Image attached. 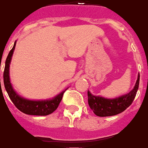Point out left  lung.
I'll return each mask as SVG.
<instances>
[{
    "mask_svg": "<svg viewBox=\"0 0 148 148\" xmlns=\"http://www.w3.org/2000/svg\"><path fill=\"white\" fill-rule=\"evenodd\" d=\"M140 83V74L136 79V84L132 90L128 94L113 99H108L103 97L94 96L90 91L87 92L88 104L91 110L97 116L106 117L112 116L124 112L133 103L138 90Z\"/></svg>",
    "mask_w": 148,
    "mask_h": 148,
    "instance_id": "obj_1",
    "label": "left lung"
}]
</instances>
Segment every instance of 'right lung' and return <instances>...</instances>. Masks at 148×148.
I'll list each match as a JSON object with an SVG mask.
<instances>
[{
  "label": "right lung",
  "mask_w": 148,
  "mask_h": 148,
  "mask_svg": "<svg viewBox=\"0 0 148 148\" xmlns=\"http://www.w3.org/2000/svg\"><path fill=\"white\" fill-rule=\"evenodd\" d=\"M16 41L14 44V46L10 51L9 54L5 61V67L4 71V84L7 93L9 96L10 99L12 100L15 107L25 114L31 115H47L51 114L57 109L60 102L62 101L63 94L65 91L58 94L57 96L53 97L52 99L44 100V101H33V100L25 99L22 97L15 91L12 87V83L10 81L9 76V67L12 54L15 50ZM1 85V79H0Z\"/></svg>",
  "instance_id": "obj_1"
}]
</instances>
